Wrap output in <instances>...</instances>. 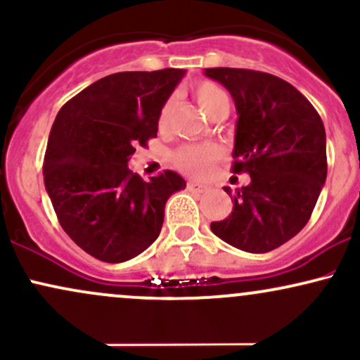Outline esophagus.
<instances>
[{
	"label": "esophagus",
	"mask_w": 360,
	"mask_h": 360,
	"mask_svg": "<svg viewBox=\"0 0 360 360\" xmlns=\"http://www.w3.org/2000/svg\"><path fill=\"white\" fill-rule=\"evenodd\" d=\"M188 189L193 193H203V191H206V186L201 183H194V181H189Z\"/></svg>",
	"instance_id": "esophagus-1"
}]
</instances>
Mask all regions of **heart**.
Segmentation results:
<instances>
[{
    "instance_id": "1",
    "label": "heart",
    "mask_w": 360,
    "mask_h": 360,
    "mask_svg": "<svg viewBox=\"0 0 360 360\" xmlns=\"http://www.w3.org/2000/svg\"><path fill=\"white\" fill-rule=\"evenodd\" d=\"M194 98H196L198 105L205 111L208 117H213L217 111L223 108L229 110V96L220 86L214 82L203 81L196 86L194 89ZM172 113V101L169 100L162 106L159 113V127L166 128ZM220 159V148L214 146H186L181 147L176 152V164L183 171L189 172L193 176H206L214 162Z\"/></svg>"
}]
</instances>
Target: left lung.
I'll return each instance as SVG.
<instances>
[{"label":"left lung","mask_w":360,"mask_h":360,"mask_svg":"<svg viewBox=\"0 0 360 360\" xmlns=\"http://www.w3.org/2000/svg\"><path fill=\"white\" fill-rule=\"evenodd\" d=\"M205 76L229 89L237 108L232 171L250 183L232 191L233 210L212 232L243 252L264 254L303 230L326 179L320 115L295 86L250 69L210 68Z\"/></svg>","instance_id":"left-lung-1"}]
</instances>
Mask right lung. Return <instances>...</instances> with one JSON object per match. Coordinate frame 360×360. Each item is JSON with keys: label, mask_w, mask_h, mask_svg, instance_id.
Listing matches in <instances>:
<instances>
[{"label": "right lung", "mask_w": 360, "mask_h": 360, "mask_svg": "<svg viewBox=\"0 0 360 360\" xmlns=\"http://www.w3.org/2000/svg\"><path fill=\"white\" fill-rule=\"evenodd\" d=\"M183 69L117 72L62 106L49 135L44 183L64 232L103 262L137 257L159 237L174 171L143 181L128 169L135 147L157 137L159 113Z\"/></svg>", "instance_id": "add662e5"}]
</instances>
